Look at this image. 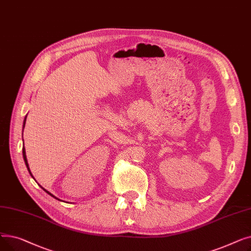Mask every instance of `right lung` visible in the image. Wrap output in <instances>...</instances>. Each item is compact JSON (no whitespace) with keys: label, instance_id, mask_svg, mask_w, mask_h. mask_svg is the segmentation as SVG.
<instances>
[{"label":"right lung","instance_id":"1","mask_svg":"<svg viewBox=\"0 0 251 251\" xmlns=\"http://www.w3.org/2000/svg\"><path fill=\"white\" fill-rule=\"evenodd\" d=\"M26 117H27V115H26V116H25V118H24V121H23V129H24V127H25V122H26ZM22 134H23V133H22ZM22 153H23V159H24V162H25V165H26V167H27V170H28V172H29V174H30V175H31V176H32V174H31V172H30V170H29V166H28V163H27V159H26V153H25V149H24V148H23V149H22ZM32 178H33V176H32ZM41 187H42V186H41ZM42 188H43V187H42ZM43 189H44V190H45V191H46V192H47V193H48V194H50V196H52V197H54V199H56V200H58V199H57V197H56V196H54V195H52V194H51V193H50V192H49V191H47V190H46V189H45V188H43Z\"/></svg>","mask_w":251,"mask_h":251}]
</instances>
